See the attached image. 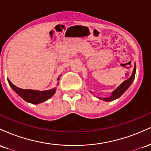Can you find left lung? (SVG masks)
<instances>
[{
  "mask_svg": "<svg viewBox=\"0 0 151 151\" xmlns=\"http://www.w3.org/2000/svg\"><path fill=\"white\" fill-rule=\"evenodd\" d=\"M136 64H135L134 68H133V72L132 74H131V77H130L127 80L124 81V82L121 83L116 89L114 90V91H112L111 95L110 96H109V97H105V98L99 97V96H96V97L99 99L103 100V101H111L120 97L121 95L125 92L126 90L129 89V86H131V84L133 83V81L135 79V75H136ZM90 92L92 93V91H90Z\"/></svg>",
  "mask_w": 151,
  "mask_h": 151,
  "instance_id": "8db88e82",
  "label": "left lung"
}]
</instances>
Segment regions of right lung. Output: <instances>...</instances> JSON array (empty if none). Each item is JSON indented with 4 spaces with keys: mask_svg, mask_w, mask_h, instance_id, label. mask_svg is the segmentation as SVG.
Instances as JSON below:
<instances>
[{
    "mask_svg": "<svg viewBox=\"0 0 151 151\" xmlns=\"http://www.w3.org/2000/svg\"><path fill=\"white\" fill-rule=\"evenodd\" d=\"M58 78V81L60 80V77ZM8 81L9 83L10 87L13 89L17 94L21 97L22 99L25 100V101L31 103L32 104H38L42 103V102L46 101L56 92L57 87L53 88V89L45 90V91H39V90H32V89H20L18 86H15L13 83L8 79ZM59 85V82H58L57 86Z\"/></svg>",
    "mask_w": 151,
    "mask_h": 151,
    "instance_id": "obj_1",
    "label": "right lung"
}]
</instances>
